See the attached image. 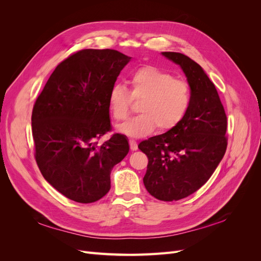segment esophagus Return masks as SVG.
<instances>
[{"instance_id":"34e87169","label":"esophagus","mask_w":261,"mask_h":261,"mask_svg":"<svg viewBox=\"0 0 261 261\" xmlns=\"http://www.w3.org/2000/svg\"><path fill=\"white\" fill-rule=\"evenodd\" d=\"M129 146H130V149L133 150V151H136V150L138 149V145H137V143L134 139L129 140Z\"/></svg>"}]
</instances>
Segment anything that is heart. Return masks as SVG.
Here are the masks:
<instances>
[{"instance_id": "1", "label": "heart", "mask_w": 261, "mask_h": 261, "mask_svg": "<svg viewBox=\"0 0 261 261\" xmlns=\"http://www.w3.org/2000/svg\"><path fill=\"white\" fill-rule=\"evenodd\" d=\"M128 84L133 98L143 99L138 108L141 113L118 126V130L128 137L146 136L156 126L160 130L174 128L191 107L189 85L158 67L136 69L130 74ZM108 102L112 116L121 121L129 112L132 97L123 85L115 84L109 91Z\"/></svg>"}]
</instances>
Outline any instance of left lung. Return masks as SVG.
Returning a JSON list of instances; mask_svg holds the SVG:
<instances>
[{
  "mask_svg": "<svg viewBox=\"0 0 261 261\" xmlns=\"http://www.w3.org/2000/svg\"><path fill=\"white\" fill-rule=\"evenodd\" d=\"M161 54L185 74L191 107L174 128L141 141L138 148L149 160L144 176L148 193L174 201L198 191L216 171L227 146V122L216 86L202 67L181 53Z\"/></svg>",
  "mask_w": 261,
  "mask_h": 261,
  "instance_id": "obj_1",
  "label": "left lung"
}]
</instances>
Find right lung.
Instances as JSON below:
<instances>
[{"instance_id": "obj_1", "label": "right lung", "mask_w": 261, "mask_h": 261, "mask_svg": "<svg viewBox=\"0 0 261 261\" xmlns=\"http://www.w3.org/2000/svg\"><path fill=\"white\" fill-rule=\"evenodd\" d=\"M132 60L115 50L86 49L54 69L36 100L31 127L43 177L76 202L90 203L111 188L110 174L129 151L121 134L98 146L111 129L109 91Z\"/></svg>"}]
</instances>
